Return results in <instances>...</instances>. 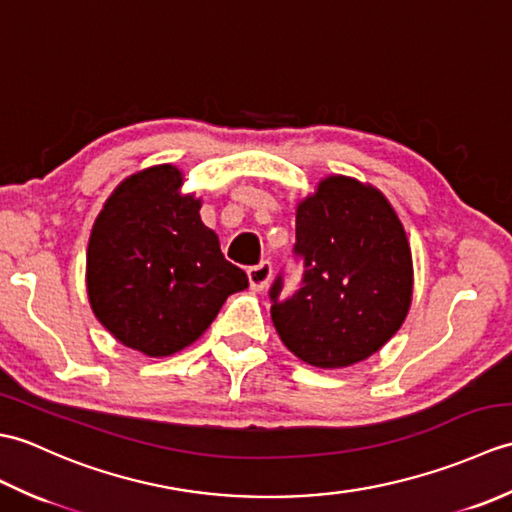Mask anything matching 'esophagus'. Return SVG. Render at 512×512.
Listing matches in <instances>:
<instances>
[{"instance_id":"34e87169","label":"esophagus","mask_w":512,"mask_h":512,"mask_svg":"<svg viewBox=\"0 0 512 512\" xmlns=\"http://www.w3.org/2000/svg\"><path fill=\"white\" fill-rule=\"evenodd\" d=\"M270 279H273V264L270 262H262L253 268H248V281H250V288L255 292L259 290H266Z\"/></svg>"}]
</instances>
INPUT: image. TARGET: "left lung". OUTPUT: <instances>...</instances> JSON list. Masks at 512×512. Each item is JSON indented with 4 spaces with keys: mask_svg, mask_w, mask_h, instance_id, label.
<instances>
[{
    "mask_svg": "<svg viewBox=\"0 0 512 512\" xmlns=\"http://www.w3.org/2000/svg\"><path fill=\"white\" fill-rule=\"evenodd\" d=\"M303 286L270 317L279 339L303 363L339 369L376 354L405 323L413 295V262L405 226L372 184L323 178L297 204Z\"/></svg>",
    "mask_w": 512,
    "mask_h": 512,
    "instance_id": "8db88e82",
    "label": "left lung"
}]
</instances>
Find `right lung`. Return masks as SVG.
<instances>
[{"label":"right lung","instance_id":"1","mask_svg":"<svg viewBox=\"0 0 512 512\" xmlns=\"http://www.w3.org/2000/svg\"><path fill=\"white\" fill-rule=\"evenodd\" d=\"M176 165L127 176L105 200L88 244L85 284L94 317L125 347L171 356L198 341L224 301L248 288L182 193Z\"/></svg>","mask_w":512,"mask_h":512}]
</instances>
